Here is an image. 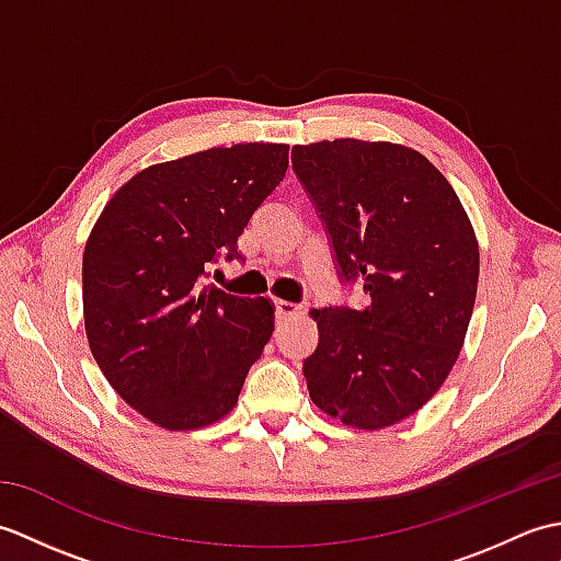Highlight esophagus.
<instances>
[{"mask_svg": "<svg viewBox=\"0 0 561 561\" xmlns=\"http://www.w3.org/2000/svg\"><path fill=\"white\" fill-rule=\"evenodd\" d=\"M277 320L279 323H287V320H291V318H296L299 313H304V308L301 306H296V304H291V301H277Z\"/></svg>", "mask_w": 561, "mask_h": 561, "instance_id": "34e87169", "label": "esophagus"}]
</instances>
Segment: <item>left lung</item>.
Masks as SVG:
<instances>
[{"instance_id":"1","label":"left lung","mask_w":561,"mask_h":561,"mask_svg":"<svg viewBox=\"0 0 561 561\" xmlns=\"http://www.w3.org/2000/svg\"><path fill=\"white\" fill-rule=\"evenodd\" d=\"M291 163L366 308H313L304 362L316 408L364 432L408 420L458 362L480 279L468 211L436 165L404 145L354 137L296 145Z\"/></svg>"}]
</instances>
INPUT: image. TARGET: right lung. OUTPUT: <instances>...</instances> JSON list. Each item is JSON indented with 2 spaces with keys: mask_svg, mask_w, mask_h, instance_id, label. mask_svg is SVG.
Listing matches in <instances>:
<instances>
[{
  "mask_svg": "<svg viewBox=\"0 0 561 561\" xmlns=\"http://www.w3.org/2000/svg\"><path fill=\"white\" fill-rule=\"evenodd\" d=\"M289 145L243 141L153 163L117 190L81 262L93 359L129 408L165 432L229 414L274 330L267 296L205 284L287 173Z\"/></svg>",
  "mask_w": 561,
  "mask_h": 561,
  "instance_id": "right-lung-1",
  "label": "right lung"
}]
</instances>
